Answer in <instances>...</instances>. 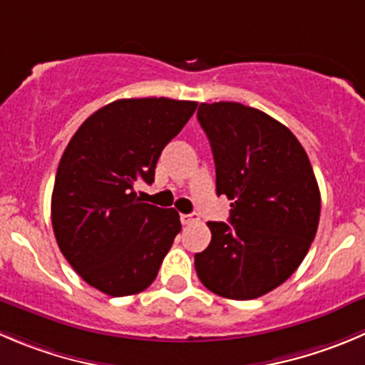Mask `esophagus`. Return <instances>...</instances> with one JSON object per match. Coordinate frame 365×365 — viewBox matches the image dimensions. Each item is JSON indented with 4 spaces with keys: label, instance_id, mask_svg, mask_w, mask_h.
I'll use <instances>...</instances> for the list:
<instances>
[{
    "label": "esophagus",
    "instance_id": "1",
    "mask_svg": "<svg viewBox=\"0 0 365 365\" xmlns=\"http://www.w3.org/2000/svg\"><path fill=\"white\" fill-rule=\"evenodd\" d=\"M180 222H182V224H185V225L195 224V222H199V215H197V213L180 215Z\"/></svg>",
    "mask_w": 365,
    "mask_h": 365
}]
</instances>
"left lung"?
<instances>
[{"label": "left lung", "instance_id": "8db88e82", "mask_svg": "<svg viewBox=\"0 0 365 365\" xmlns=\"http://www.w3.org/2000/svg\"><path fill=\"white\" fill-rule=\"evenodd\" d=\"M229 224L207 222L199 279L227 299H256L289 279L315 238L321 193L303 145L269 114L237 102L200 103Z\"/></svg>", "mask_w": 365, "mask_h": 365}]
</instances>
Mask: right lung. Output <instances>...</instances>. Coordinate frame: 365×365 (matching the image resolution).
I'll use <instances>...</instances> for the list:
<instances>
[{"label": "right lung", "instance_id": "right-lung-1", "mask_svg": "<svg viewBox=\"0 0 365 365\" xmlns=\"http://www.w3.org/2000/svg\"><path fill=\"white\" fill-rule=\"evenodd\" d=\"M197 102L123 98L93 113L69 140L55 175L51 225L75 272L113 297L150 287L180 231L173 207L141 202L163 148Z\"/></svg>", "mask_w": 365, "mask_h": 365}]
</instances>
